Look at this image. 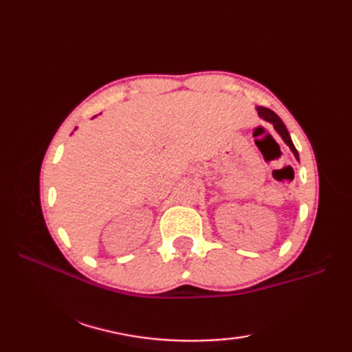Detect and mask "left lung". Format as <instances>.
<instances>
[{
    "mask_svg": "<svg viewBox=\"0 0 352 352\" xmlns=\"http://www.w3.org/2000/svg\"><path fill=\"white\" fill-rule=\"evenodd\" d=\"M257 113H258V116L261 119H265V121L271 122L274 125V129L276 130V133L280 134L281 139L286 142V145L290 148V151L294 153V155L296 157V160H300V155H298V151H296V148L294 145V142H292L290 134H289V131L286 129V125H284V122L280 119V116L276 115L275 111H272L271 109H266V107H261V106L257 107Z\"/></svg>",
    "mask_w": 352,
    "mask_h": 352,
    "instance_id": "8db88e82",
    "label": "left lung"
}]
</instances>
